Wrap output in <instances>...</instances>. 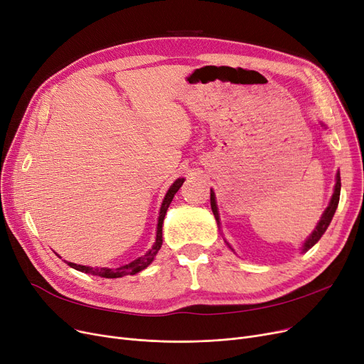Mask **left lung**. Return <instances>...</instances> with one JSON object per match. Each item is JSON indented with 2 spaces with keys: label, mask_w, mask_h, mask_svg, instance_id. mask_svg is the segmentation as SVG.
I'll list each match as a JSON object with an SVG mask.
<instances>
[{
  "label": "left lung",
  "mask_w": 364,
  "mask_h": 364,
  "mask_svg": "<svg viewBox=\"0 0 364 364\" xmlns=\"http://www.w3.org/2000/svg\"><path fill=\"white\" fill-rule=\"evenodd\" d=\"M339 196H341V176H339V172H338V173H336L335 192H333V195H331V199H330L328 207H327V208H326V211L323 213V215H321L320 221L317 223V226H315L314 232L309 235V238L305 241V244H304V247H302V252L308 251L311 247H314L315 244H317V242L320 241V238L323 236V233H324V232H326V229L328 228L331 218H333V215H335V211H336V208H338V203H339ZM211 210H213V214H214V217H215L217 225H220V215H218L217 203H215V195H214V192H213V191H211ZM226 244H228V247L233 251V248L229 245V242H228V241H226Z\"/></svg>",
  "instance_id": "8db88e82"
}]
</instances>
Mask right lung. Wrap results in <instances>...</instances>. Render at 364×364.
Wrapping results in <instances>:
<instances>
[{
	"mask_svg": "<svg viewBox=\"0 0 364 364\" xmlns=\"http://www.w3.org/2000/svg\"><path fill=\"white\" fill-rule=\"evenodd\" d=\"M184 183V178H178L172 183V186L169 187V191L166 192L165 195V199L162 202V207H161V213H159V218H157V230H156V241L153 244V247L146 252L144 256H141L135 260H132L131 263L128 264H123V266H119V267H114V269H109V267H90V266H83V264H75V263H71V262H67L68 266L74 267V269L80 271V272H85V274H92V275H98V277H102V278H120V277H124V275H135L138 272H141L143 269H146V267L154 260L157 251L161 250L162 247V225H164V218H165V214L168 211V207L169 203L172 202V198L173 195H176L178 192V188L183 186Z\"/></svg>",
	"mask_w": 364,
	"mask_h": 364,
	"instance_id": "1",
	"label": "right lung"
}]
</instances>
